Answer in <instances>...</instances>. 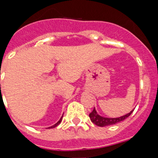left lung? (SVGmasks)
Instances as JSON below:
<instances>
[{"label": "left lung", "mask_w": 158, "mask_h": 158, "mask_svg": "<svg viewBox=\"0 0 158 158\" xmlns=\"http://www.w3.org/2000/svg\"><path fill=\"white\" fill-rule=\"evenodd\" d=\"M133 111L134 109L132 110V111H131L129 113H128V114H125V115L123 116H121V117L118 118H106L103 117V116L99 115L95 108H94L93 111L89 114V118H90L91 121L96 125H98V126L99 127H105L108 126V125H114V124L118 123V122L125 120V119L127 118L128 116H130V114L133 112Z\"/></svg>", "instance_id": "obj_1"}]
</instances>
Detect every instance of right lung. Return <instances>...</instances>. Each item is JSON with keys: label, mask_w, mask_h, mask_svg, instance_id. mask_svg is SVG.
Wrapping results in <instances>:
<instances>
[{"label": "right lung", "mask_w": 158, "mask_h": 158, "mask_svg": "<svg viewBox=\"0 0 158 158\" xmlns=\"http://www.w3.org/2000/svg\"><path fill=\"white\" fill-rule=\"evenodd\" d=\"M63 116H62V117H61V118H60V120L58 121V122H56V123L55 125H52V126L49 127L48 128H55V127H56L57 125H60V122H62V119H63Z\"/></svg>", "instance_id": "right-lung-1"}]
</instances>
